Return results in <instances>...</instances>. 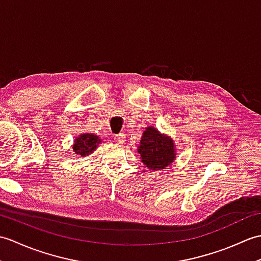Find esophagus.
I'll return each instance as SVG.
<instances>
[{
  "mask_svg": "<svg viewBox=\"0 0 261 261\" xmlns=\"http://www.w3.org/2000/svg\"><path fill=\"white\" fill-rule=\"evenodd\" d=\"M114 140L118 143H124L125 142V136L123 134H119L114 136Z\"/></svg>",
  "mask_w": 261,
  "mask_h": 261,
  "instance_id": "esophagus-1",
  "label": "esophagus"
}]
</instances>
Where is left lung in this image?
Instances as JSON below:
<instances>
[{"label": "left lung", "instance_id": "left-lung-1", "mask_svg": "<svg viewBox=\"0 0 261 261\" xmlns=\"http://www.w3.org/2000/svg\"><path fill=\"white\" fill-rule=\"evenodd\" d=\"M140 142L138 152L148 168L160 170L167 167L175 159L173 141L168 137L160 135L153 127H148L143 132Z\"/></svg>", "mask_w": 261, "mask_h": 261}]
</instances>
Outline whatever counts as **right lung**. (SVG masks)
I'll return each mask as SVG.
<instances>
[{"mask_svg":"<svg viewBox=\"0 0 261 261\" xmlns=\"http://www.w3.org/2000/svg\"><path fill=\"white\" fill-rule=\"evenodd\" d=\"M99 142H101V140L98 139V137L92 134H85L82 135L80 138H77L75 140V145L73 149L76 153L80 154V156H86V154L92 152L93 150H95Z\"/></svg>","mask_w":261,"mask_h":261,"instance_id":"right-lung-1","label":"right lung"}]
</instances>
